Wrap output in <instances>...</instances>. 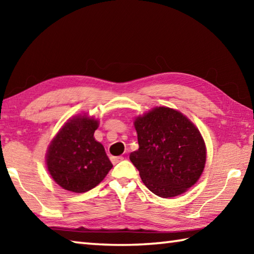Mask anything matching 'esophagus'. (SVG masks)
<instances>
[{
  "label": "esophagus",
  "instance_id": "34e87169",
  "mask_svg": "<svg viewBox=\"0 0 254 254\" xmlns=\"http://www.w3.org/2000/svg\"><path fill=\"white\" fill-rule=\"evenodd\" d=\"M123 159H124V158H123L122 156H120V157H111V161L113 162L114 165H115V163H119L120 161H122Z\"/></svg>",
  "mask_w": 254,
  "mask_h": 254
}]
</instances>
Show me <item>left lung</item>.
I'll return each instance as SVG.
<instances>
[{
  "label": "left lung",
  "mask_w": 254,
  "mask_h": 254,
  "mask_svg": "<svg viewBox=\"0 0 254 254\" xmlns=\"http://www.w3.org/2000/svg\"><path fill=\"white\" fill-rule=\"evenodd\" d=\"M139 149L130 160L143 184L163 198L183 194L203 173L206 147L194 124L180 112L156 107L134 121Z\"/></svg>",
  "instance_id": "left-lung-1"
}]
</instances>
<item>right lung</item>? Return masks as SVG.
<instances>
[{
  "label": "right lung",
  "instance_id": "add662e5",
  "mask_svg": "<svg viewBox=\"0 0 254 254\" xmlns=\"http://www.w3.org/2000/svg\"><path fill=\"white\" fill-rule=\"evenodd\" d=\"M98 121L79 115L70 119L54 137L46 156L51 177L60 187L86 192L96 187L112 165L105 149L94 137Z\"/></svg>",
  "mask_w": 254,
  "mask_h": 254
}]
</instances>
